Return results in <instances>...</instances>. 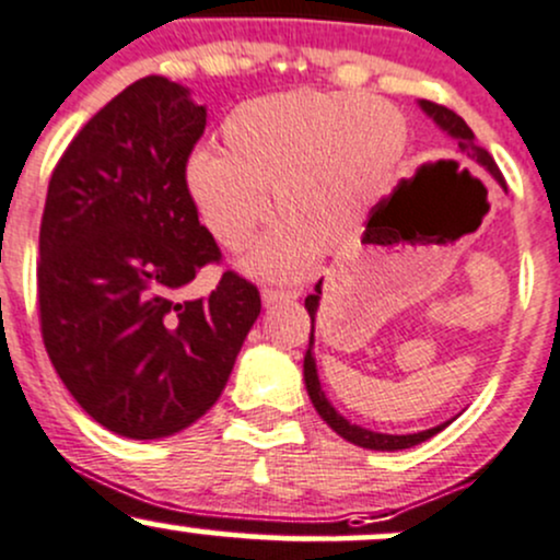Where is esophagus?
<instances>
[{
  "mask_svg": "<svg viewBox=\"0 0 560 560\" xmlns=\"http://www.w3.org/2000/svg\"><path fill=\"white\" fill-rule=\"evenodd\" d=\"M298 294H300L298 290H279V287H266V290H262V303L273 305V303H281V300H294Z\"/></svg>",
  "mask_w": 560,
  "mask_h": 560,
  "instance_id": "obj_1",
  "label": "esophagus"
}]
</instances>
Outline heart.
Wrapping results in <instances>:
<instances>
[{
	"mask_svg": "<svg viewBox=\"0 0 560 560\" xmlns=\"http://www.w3.org/2000/svg\"><path fill=\"white\" fill-rule=\"evenodd\" d=\"M407 143L401 114L359 92L298 90L238 106L223 151L188 162V190L223 247L244 249L273 210L281 223L252 257L268 276H300L324 242L377 201Z\"/></svg>",
	"mask_w": 560,
	"mask_h": 560,
	"instance_id": "b5f03b06",
	"label": "heart"
}]
</instances>
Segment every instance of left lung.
<instances>
[{"mask_svg": "<svg viewBox=\"0 0 560 560\" xmlns=\"http://www.w3.org/2000/svg\"><path fill=\"white\" fill-rule=\"evenodd\" d=\"M420 106L425 108L428 116H433L435 125L441 127V130H446L452 135V138H457V145L459 151L468 156V162L476 164V167H483L489 172V175H494L497 180L505 186V177H502L500 167H497V162L491 159V153L483 149V145L476 143V135L468 125H465L463 116L454 114L452 108L441 106V103H433V101H420ZM318 298H322V281L316 284V292L308 294L305 298V308H308V316H311V342H308V350H305V361H303V377H305V388H308V396L313 401V407H316L318 415H322V420L327 422V425L335 430L337 435H342V439L350 441V444L355 446H364V450H374V452H396V450H409V446H417L422 444V441H428L430 435H435L439 430H444L446 425H439V428H430V430H422V433H409V435H388V433H374V430H366V428H359V425H350L342 415H337L335 407L327 401V396H324L322 390V383H318V372H316V359H313V318H316V308H318Z\"/></svg>", "mask_w": 560, "mask_h": 560, "instance_id": "8db88e82", "label": "left lung"}]
</instances>
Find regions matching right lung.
<instances>
[{
    "label": "right lung",
    "instance_id": "right-lung-1",
    "mask_svg": "<svg viewBox=\"0 0 560 560\" xmlns=\"http://www.w3.org/2000/svg\"><path fill=\"white\" fill-rule=\"evenodd\" d=\"M205 127L186 88L143 77L77 132L47 188L42 340L79 407L127 439H164L199 420L262 308L236 270L207 298L186 294L223 260L186 177Z\"/></svg>",
    "mask_w": 560,
    "mask_h": 560
}]
</instances>
